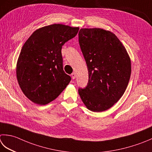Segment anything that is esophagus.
<instances>
[{
  "mask_svg": "<svg viewBox=\"0 0 152 152\" xmlns=\"http://www.w3.org/2000/svg\"><path fill=\"white\" fill-rule=\"evenodd\" d=\"M71 76H72V79H75L76 78V74L73 72L72 74H71Z\"/></svg>",
  "mask_w": 152,
  "mask_h": 152,
  "instance_id": "1",
  "label": "esophagus"
}]
</instances>
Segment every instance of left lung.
Returning a JSON list of instances; mask_svg holds the SVG:
<instances>
[{"label": "left lung", "instance_id": "left-lung-1", "mask_svg": "<svg viewBox=\"0 0 152 152\" xmlns=\"http://www.w3.org/2000/svg\"><path fill=\"white\" fill-rule=\"evenodd\" d=\"M79 43L87 64L89 80L79 89L88 109L102 112L123 96L131 74V61L125 47L113 33L102 28H81Z\"/></svg>", "mask_w": 152, "mask_h": 152}]
</instances>
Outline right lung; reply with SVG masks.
<instances>
[{"mask_svg":"<svg viewBox=\"0 0 152 152\" xmlns=\"http://www.w3.org/2000/svg\"><path fill=\"white\" fill-rule=\"evenodd\" d=\"M79 27L54 23L36 29L23 44L16 77L23 94L44 105L55 100L70 82L64 72L62 46L78 34Z\"/></svg>","mask_w":152,"mask_h":152,"instance_id":"obj_1","label":"right lung"}]
</instances>
